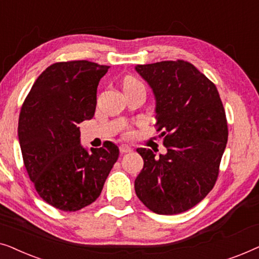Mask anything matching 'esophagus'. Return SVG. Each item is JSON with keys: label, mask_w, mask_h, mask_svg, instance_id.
Masks as SVG:
<instances>
[{"label": "esophagus", "mask_w": 259, "mask_h": 259, "mask_svg": "<svg viewBox=\"0 0 259 259\" xmlns=\"http://www.w3.org/2000/svg\"><path fill=\"white\" fill-rule=\"evenodd\" d=\"M119 148H120V152H121L122 154L131 153V152L133 151V148L131 147V146H128V145H121V146H120Z\"/></svg>", "instance_id": "obj_1"}]
</instances>
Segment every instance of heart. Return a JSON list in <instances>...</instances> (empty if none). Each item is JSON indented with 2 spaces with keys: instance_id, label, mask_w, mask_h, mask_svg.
<instances>
[{
  "instance_id": "heart-1",
  "label": "heart",
  "mask_w": 259,
  "mask_h": 259,
  "mask_svg": "<svg viewBox=\"0 0 259 259\" xmlns=\"http://www.w3.org/2000/svg\"><path fill=\"white\" fill-rule=\"evenodd\" d=\"M139 84H141L139 81L136 80V79H133V77H126L125 81H123V88L139 86Z\"/></svg>"
}]
</instances>
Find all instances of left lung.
Instances as JSON below:
<instances>
[{
	"mask_svg": "<svg viewBox=\"0 0 259 259\" xmlns=\"http://www.w3.org/2000/svg\"><path fill=\"white\" fill-rule=\"evenodd\" d=\"M155 99L158 131L167 153L138 148L144 167L134 182L139 199L158 214L185 212L214 186L228 143V122L214 83L190 62L138 65Z\"/></svg>",
	"mask_w": 259,
	"mask_h": 259,
	"instance_id": "8db88e82",
	"label": "left lung"
}]
</instances>
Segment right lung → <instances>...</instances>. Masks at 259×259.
I'll list each match as a JSON object with an SVG mask.
<instances>
[{
    "label": "right lung",
    "instance_id": "add662e5",
    "mask_svg": "<svg viewBox=\"0 0 259 259\" xmlns=\"http://www.w3.org/2000/svg\"><path fill=\"white\" fill-rule=\"evenodd\" d=\"M109 66L79 60L58 62L41 73L24 100L19 141L37 193L61 211H77L97 200L118 160L119 148H84L80 127L94 116L99 81Z\"/></svg>",
    "mask_w": 259,
    "mask_h": 259
}]
</instances>
